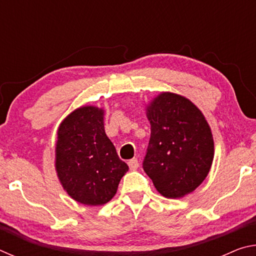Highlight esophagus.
<instances>
[{
  "label": "esophagus",
  "instance_id": "esophagus-1",
  "mask_svg": "<svg viewBox=\"0 0 256 256\" xmlns=\"http://www.w3.org/2000/svg\"><path fill=\"white\" fill-rule=\"evenodd\" d=\"M128 164L130 170H138V160L136 158H133L131 160H128Z\"/></svg>",
  "mask_w": 256,
  "mask_h": 256
}]
</instances>
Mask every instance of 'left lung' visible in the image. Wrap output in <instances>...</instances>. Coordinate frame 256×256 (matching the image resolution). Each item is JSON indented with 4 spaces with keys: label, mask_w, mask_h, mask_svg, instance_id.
<instances>
[{
    "label": "left lung",
    "mask_w": 256,
    "mask_h": 256,
    "mask_svg": "<svg viewBox=\"0 0 256 256\" xmlns=\"http://www.w3.org/2000/svg\"><path fill=\"white\" fill-rule=\"evenodd\" d=\"M151 124L144 170L164 198H183L200 185L214 160V138L200 110L180 94L162 92L148 107Z\"/></svg>",
    "instance_id": "8db88e82"
}]
</instances>
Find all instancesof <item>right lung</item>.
Returning <instances> with one entry per match:
<instances>
[{
  "instance_id": "obj_1",
  "label": "right lung",
  "mask_w": 256,
  "mask_h": 256,
  "mask_svg": "<svg viewBox=\"0 0 256 256\" xmlns=\"http://www.w3.org/2000/svg\"><path fill=\"white\" fill-rule=\"evenodd\" d=\"M56 170L64 190L86 206L105 204L128 170L104 128V110L78 108L60 123L56 142Z\"/></svg>"
}]
</instances>
